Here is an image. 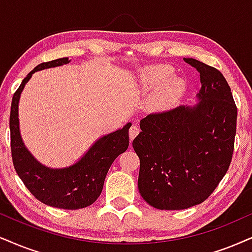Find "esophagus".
<instances>
[{
	"mask_svg": "<svg viewBox=\"0 0 252 252\" xmlns=\"http://www.w3.org/2000/svg\"><path fill=\"white\" fill-rule=\"evenodd\" d=\"M138 133H139V128L136 126V124H133V126H130V129H129V137H130V139H131V141H132L133 138H135L137 135H138Z\"/></svg>",
	"mask_w": 252,
	"mask_h": 252,
	"instance_id": "1",
	"label": "esophagus"
}]
</instances>
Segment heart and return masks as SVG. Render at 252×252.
Segmentation results:
<instances>
[{
    "label": "heart",
    "instance_id": "obj_1",
    "mask_svg": "<svg viewBox=\"0 0 252 252\" xmlns=\"http://www.w3.org/2000/svg\"><path fill=\"white\" fill-rule=\"evenodd\" d=\"M173 73V68L168 65L152 66L143 69L142 82L145 87L156 88L160 86L158 91L156 103L158 107H165L176 98L184 89V81L180 78H168Z\"/></svg>",
    "mask_w": 252,
    "mask_h": 252
}]
</instances>
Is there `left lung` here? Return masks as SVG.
<instances>
[{"instance_id": "left-lung-1", "label": "left lung", "mask_w": 252, "mask_h": 252, "mask_svg": "<svg viewBox=\"0 0 252 252\" xmlns=\"http://www.w3.org/2000/svg\"><path fill=\"white\" fill-rule=\"evenodd\" d=\"M201 89L195 107L150 114L132 146L139 157L138 189L150 206L179 211L208 199L234 154L237 107L222 73L193 58Z\"/></svg>"}]
</instances>
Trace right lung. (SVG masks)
I'll use <instances>...</instances> for the list:
<instances>
[{
    "instance_id": "add662e5",
    "label": "right lung",
    "mask_w": 252,
    "mask_h": 252,
    "mask_svg": "<svg viewBox=\"0 0 252 252\" xmlns=\"http://www.w3.org/2000/svg\"><path fill=\"white\" fill-rule=\"evenodd\" d=\"M67 63H69L68 58L41 63L23 79L11 101L9 120L10 146L15 170L37 200L56 208L80 209L91 206L100 196L111 164L128 149L131 123L98 139L81 160L71 167L53 170L38 163L25 149L20 135L18 101L21 92L34 72Z\"/></svg>"
}]
</instances>
